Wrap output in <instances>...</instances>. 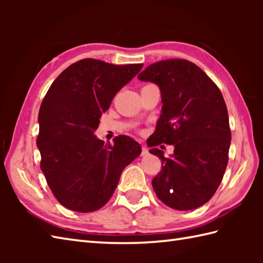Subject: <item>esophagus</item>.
Returning <instances> with one entry per match:
<instances>
[{
    "mask_svg": "<svg viewBox=\"0 0 263 263\" xmlns=\"http://www.w3.org/2000/svg\"><path fill=\"white\" fill-rule=\"evenodd\" d=\"M141 155H142V156L148 155V149H147L146 146H142V153H141Z\"/></svg>",
    "mask_w": 263,
    "mask_h": 263,
    "instance_id": "34e87169",
    "label": "esophagus"
}]
</instances>
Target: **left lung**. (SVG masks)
Returning <instances> with one entry per match:
<instances>
[{
  "mask_svg": "<svg viewBox=\"0 0 263 263\" xmlns=\"http://www.w3.org/2000/svg\"><path fill=\"white\" fill-rule=\"evenodd\" d=\"M138 78L157 85L161 93L150 147L174 146L168 158L158 148L149 150L161 159L155 192L173 209H197L215 194L228 163L232 135L225 100L210 78L186 60L159 61Z\"/></svg>",
  "mask_w": 263,
  "mask_h": 263,
  "instance_id": "obj_1",
  "label": "left lung"
}]
</instances>
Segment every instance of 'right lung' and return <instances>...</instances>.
Returning <instances> with one entry per match:
<instances>
[{"label":"right lung","instance_id":"1","mask_svg":"<svg viewBox=\"0 0 263 263\" xmlns=\"http://www.w3.org/2000/svg\"><path fill=\"white\" fill-rule=\"evenodd\" d=\"M142 66L85 59L66 68L49 87L39 108L37 147L48 186L65 208H102L123 170L141 154V146L130 137H116L110 146L95 131L115 95Z\"/></svg>","mask_w":263,"mask_h":263}]
</instances>
